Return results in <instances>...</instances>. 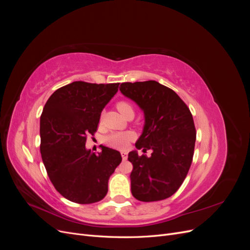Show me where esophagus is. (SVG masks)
I'll return each mask as SVG.
<instances>
[{
	"label": "esophagus",
	"mask_w": 250,
	"mask_h": 250,
	"mask_svg": "<svg viewBox=\"0 0 250 250\" xmlns=\"http://www.w3.org/2000/svg\"><path fill=\"white\" fill-rule=\"evenodd\" d=\"M121 155H122L123 161H126V160H127L128 154H127V152H125V151H122V152H121Z\"/></svg>",
	"instance_id": "1"
}]
</instances>
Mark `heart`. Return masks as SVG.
Instances as JSON below:
<instances>
[{"label": "heart", "mask_w": 250, "mask_h": 250, "mask_svg": "<svg viewBox=\"0 0 250 250\" xmlns=\"http://www.w3.org/2000/svg\"><path fill=\"white\" fill-rule=\"evenodd\" d=\"M117 108L122 116H126L128 113H133L132 105L127 101L118 102ZM132 139H133V134L131 132H115L105 138V143L113 148L123 149L128 145V143H129V141H131Z\"/></svg>", "instance_id": "1"}]
</instances>
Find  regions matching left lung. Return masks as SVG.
Instances as JSON below:
<instances>
[{"instance_id":"left-lung-1","label":"left lung","mask_w":250,"mask_h":250,"mask_svg":"<svg viewBox=\"0 0 250 250\" xmlns=\"http://www.w3.org/2000/svg\"><path fill=\"white\" fill-rule=\"evenodd\" d=\"M120 90L143 110L145 123L137 149L152 150L151 156L128 154L133 169L131 193L144 202L160 201L175 193L191 167L196 130L192 113L171 88L154 80L124 82Z\"/></svg>"}]
</instances>
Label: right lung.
Wrapping results in <instances>:
<instances>
[{"label": "right lung", "instance_id": "add662e5", "mask_svg": "<svg viewBox=\"0 0 250 250\" xmlns=\"http://www.w3.org/2000/svg\"><path fill=\"white\" fill-rule=\"evenodd\" d=\"M119 83L74 81L51 95L41 116V153L49 178L64 198L80 204L102 200L108 179L122 162L119 151L86 149L101 112L118 92Z\"/></svg>", "mask_w": 250, "mask_h": 250}]
</instances>
